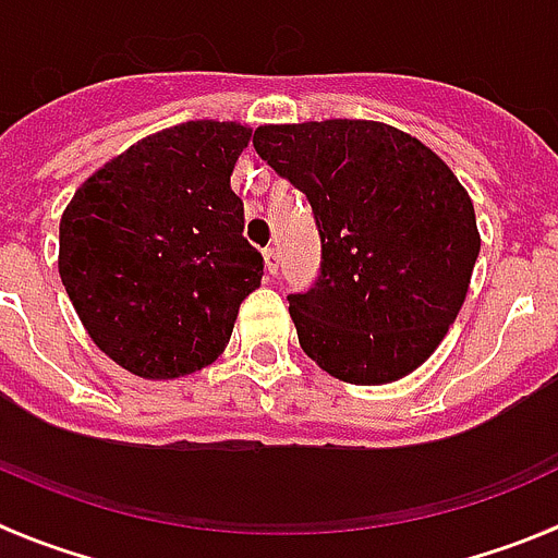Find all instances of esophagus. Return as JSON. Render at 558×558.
<instances>
[{
  "instance_id": "obj_1",
  "label": "esophagus",
  "mask_w": 558,
  "mask_h": 558,
  "mask_svg": "<svg viewBox=\"0 0 558 558\" xmlns=\"http://www.w3.org/2000/svg\"><path fill=\"white\" fill-rule=\"evenodd\" d=\"M265 268H268V274L279 270V251L276 247H265Z\"/></svg>"
}]
</instances>
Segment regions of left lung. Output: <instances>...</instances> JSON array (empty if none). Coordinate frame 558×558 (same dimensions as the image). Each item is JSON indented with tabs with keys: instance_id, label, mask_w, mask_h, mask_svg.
<instances>
[{
	"instance_id": "8db88e82",
	"label": "left lung",
	"mask_w": 558,
	"mask_h": 558,
	"mask_svg": "<svg viewBox=\"0 0 558 558\" xmlns=\"http://www.w3.org/2000/svg\"><path fill=\"white\" fill-rule=\"evenodd\" d=\"M256 154L305 193L322 276L290 293L302 351L351 385H388L425 365L471 288L476 210L427 145L371 119L262 124Z\"/></svg>"
}]
</instances>
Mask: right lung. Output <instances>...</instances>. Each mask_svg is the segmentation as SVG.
Returning <instances> with one entry per match:
<instances>
[{
    "mask_svg": "<svg viewBox=\"0 0 558 558\" xmlns=\"http://www.w3.org/2000/svg\"><path fill=\"white\" fill-rule=\"evenodd\" d=\"M253 128L196 119L94 170L59 222V276L87 336L142 379H179L228 348L262 284L230 173Z\"/></svg>",
    "mask_w": 558,
    "mask_h": 558,
    "instance_id": "obj_1",
    "label": "right lung"
}]
</instances>
